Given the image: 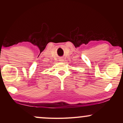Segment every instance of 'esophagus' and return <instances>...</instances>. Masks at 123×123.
Instances as JSON below:
<instances>
[{"label": "esophagus", "mask_w": 123, "mask_h": 123, "mask_svg": "<svg viewBox=\"0 0 123 123\" xmlns=\"http://www.w3.org/2000/svg\"><path fill=\"white\" fill-rule=\"evenodd\" d=\"M64 61V58H59V62H63Z\"/></svg>", "instance_id": "34e87169"}]
</instances>
